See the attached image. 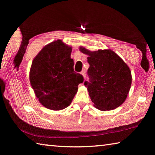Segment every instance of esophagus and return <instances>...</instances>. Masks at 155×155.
Masks as SVG:
<instances>
[{
  "mask_svg": "<svg viewBox=\"0 0 155 155\" xmlns=\"http://www.w3.org/2000/svg\"><path fill=\"white\" fill-rule=\"evenodd\" d=\"M81 74L83 75V78H84V79H85V78H86V72H85V70H83V71H81Z\"/></svg>",
  "mask_w": 155,
  "mask_h": 155,
  "instance_id": "1",
  "label": "esophagus"
}]
</instances>
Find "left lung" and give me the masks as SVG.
Returning <instances> with one entry per match:
<instances>
[{
    "label": "left lung",
    "instance_id": "obj_1",
    "mask_svg": "<svg viewBox=\"0 0 155 155\" xmlns=\"http://www.w3.org/2000/svg\"><path fill=\"white\" fill-rule=\"evenodd\" d=\"M87 54L90 81H85L91 101L97 109L109 111L120 107L129 92L132 77L126 63L111 50L90 51L80 47Z\"/></svg>",
    "mask_w": 155,
    "mask_h": 155
}]
</instances>
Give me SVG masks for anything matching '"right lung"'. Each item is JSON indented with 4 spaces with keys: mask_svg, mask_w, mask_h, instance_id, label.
Returning a JSON list of instances; mask_svg holds the SVG:
<instances>
[{
    "mask_svg": "<svg viewBox=\"0 0 155 155\" xmlns=\"http://www.w3.org/2000/svg\"><path fill=\"white\" fill-rule=\"evenodd\" d=\"M72 48L57 40L41 49L31 64L29 79L40 103L51 110H61L71 104L83 82L74 71Z\"/></svg>",
    "mask_w": 155,
    "mask_h": 155,
    "instance_id": "obj_1",
    "label": "right lung"
}]
</instances>
